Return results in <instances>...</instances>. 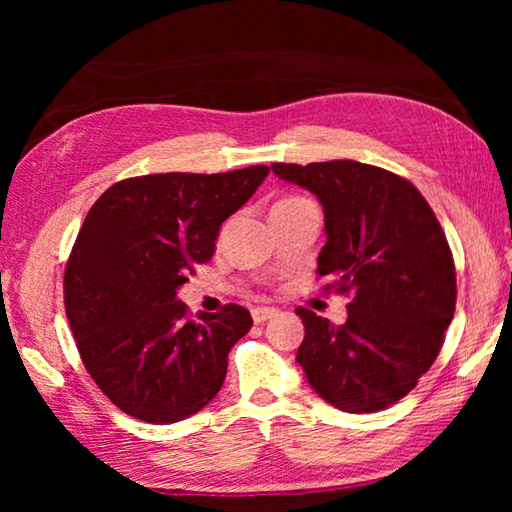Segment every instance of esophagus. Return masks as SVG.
I'll return each instance as SVG.
<instances>
[{"mask_svg": "<svg viewBox=\"0 0 512 512\" xmlns=\"http://www.w3.org/2000/svg\"><path fill=\"white\" fill-rule=\"evenodd\" d=\"M277 314H280V311H277L275 307H255L253 309V320H255V323L262 325V323H266L268 318H273Z\"/></svg>", "mask_w": 512, "mask_h": 512, "instance_id": "34e87169", "label": "esophagus"}]
</instances>
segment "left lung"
Segmentation results:
<instances>
[{
  "label": "left lung",
  "instance_id": "left-lung-1",
  "mask_svg": "<svg viewBox=\"0 0 512 512\" xmlns=\"http://www.w3.org/2000/svg\"><path fill=\"white\" fill-rule=\"evenodd\" d=\"M271 169L323 205L327 244L316 273L352 296L343 325L298 309L305 341L296 359L336 409H386L431 368L454 318L456 268L445 232L418 189L386 169L354 160Z\"/></svg>",
  "mask_w": 512,
  "mask_h": 512
}]
</instances>
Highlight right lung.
<instances>
[{
    "label": "right lung",
    "instance_id": "obj_1",
    "mask_svg": "<svg viewBox=\"0 0 512 512\" xmlns=\"http://www.w3.org/2000/svg\"><path fill=\"white\" fill-rule=\"evenodd\" d=\"M266 176L264 164L137 176L108 187L85 216L65 266V314L85 370L124 413L180 422L221 391L250 311L225 305L194 320L176 293Z\"/></svg>",
    "mask_w": 512,
    "mask_h": 512
}]
</instances>
